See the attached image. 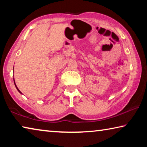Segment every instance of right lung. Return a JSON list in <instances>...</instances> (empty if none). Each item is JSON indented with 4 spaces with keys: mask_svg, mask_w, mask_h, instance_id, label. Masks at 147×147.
<instances>
[{
    "mask_svg": "<svg viewBox=\"0 0 147 147\" xmlns=\"http://www.w3.org/2000/svg\"><path fill=\"white\" fill-rule=\"evenodd\" d=\"M14 84H15V86H16V88H17V90H18V91L19 92V93H21V92L19 91V89L18 88H17V87L16 86V83H15V80H14Z\"/></svg>",
    "mask_w": 147,
    "mask_h": 147,
    "instance_id": "obj_1",
    "label": "right lung"
}]
</instances>
